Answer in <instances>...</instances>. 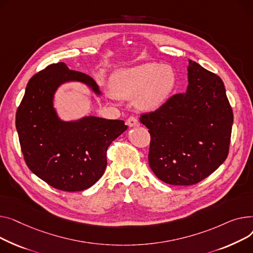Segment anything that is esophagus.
<instances>
[{"mask_svg":"<svg viewBox=\"0 0 253 253\" xmlns=\"http://www.w3.org/2000/svg\"><path fill=\"white\" fill-rule=\"evenodd\" d=\"M126 125H127L129 127H135V126H140L139 121L137 120L136 117H133V116H130V117L127 118Z\"/></svg>","mask_w":253,"mask_h":253,"instance_id":"34e87169","label":"esophagus"}]
</instances>
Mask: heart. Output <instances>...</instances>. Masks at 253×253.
<instances>
[{"label":"heart","mask_w":253,"mask_h":253,"mask_svg":"<svg viewBox=\"0 0 253 253\" xmlns=\"http://www.w3.org/2000/svg\"><path fill=\"white\" fill-rule=\"evenodd\" d=\"M175 84V73L169 65L144 63L115 73L111 92L121 98L136 96L135 105L142 111H154L166 102Z\"/></svg>","instance_id":"1"}]
</instances>
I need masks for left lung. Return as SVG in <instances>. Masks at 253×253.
Instances as JSON below:
<instances>
[{
    "instance_id": "obj_1",
    "label": "left lung",
    "mask_w": 253,
    "mask_h": 253,
    "mask_svg": "<svg viewBox=\"0 0 253 253\" xmlns=\"http://www.w3.org/2000/svg\"><path fill=\"white\" fill-rule=\"evenodd\" d=\"M186 93L142 114L151 141L148 160L159 180L190 186L211 174L229 154L233 111L216 74L189 60Z\"/></svg>"
}]
</instances>
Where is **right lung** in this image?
Instances as JSON below:
<instances>
[{"label": "right lung", "mask_w": 253, "mask_h": 253, "mask_svg": "<svg viewBox=\"0 0 253 253\" xmlns=\"http://www.w3.org/2000/svg\"><path fill=\"white\" fill-rule=\"evenodd\" d=\"M69 82L83 83L101 95L91 77L70 70L63 62L51 64L29 80L16 112V129L28 169L55 189L77 192L90 188L103 175L107 148L127 126L97 116L60 120L54 95Z\"/></svg>", "instance_id": "right-lung-1"}]
</instances>
